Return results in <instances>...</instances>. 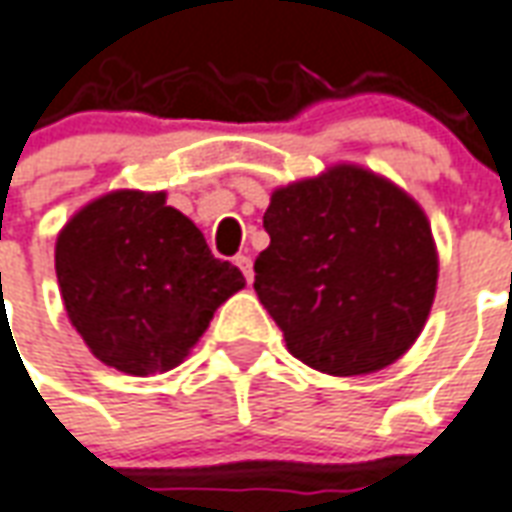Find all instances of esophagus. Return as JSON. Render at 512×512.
Here are the masks:
<instances>
[{
  "instance_id": "34e87169",
  "label": "esophagus",
  "mask_w": 512,
  "mask_h": 512,
  "mask_svg": "<svg viewBox=\"0 0 512 512\" xmlns=\"http://www.w3.org/2000/svg\"><path fill=\"white\" fill-rule=\"evenodd\" d=\"M234 262H237V267L242 270V275L248 278V284H250V281H253V262H250V256H237Z\"/></svg>"
}]
</instances>
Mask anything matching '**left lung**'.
<instances>
[{
    "label": "left lung",
    "instance_id": "obj_1",
    "mask_svg": "<svg viewBox=\"0 0 512 512\" xmlns=\"http://www.w3.org/2000/svg\"><path fill=\"white\" fill-rule=\"evenodd\" d=\"M270 248L253 289L286 350L336 378L369 375L408 353L438 281L422 206L358 165L278 187L264 212Z\"/></svg>",
    "mask_w": 512,
    "mask_h": 512
}]
</instances>
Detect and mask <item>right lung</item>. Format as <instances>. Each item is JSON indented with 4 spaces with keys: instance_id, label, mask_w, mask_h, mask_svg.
I'll return each mask as SVG.
<instances>
[{
    "instance_id": "add662e5",
    "label": "right lung",
    "mask_w": 512,
    "mask_h": 512,
    "mask_svg": "<svg viewBox=\"0 0 512 512\" xmlns=\"http://www.w3.org/2000/svg\"><path fill=\"white\" fill-rule=\"evenodd\" d=\"M54 270L90 353L137 378L179 366L245 286L165 192L115 190L82 206L57 237Z\"/></svg>"
}]
</instances>
